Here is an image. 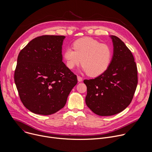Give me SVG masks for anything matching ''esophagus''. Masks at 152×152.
<instances>
[{"label":"esophagus","mask_w":152,"mask_h":152,"mask_svg":"<svg viewBox=\"0 0 152 152\" xmlns=\"http://www.w3.org/2000/svg\"><path fill=\"white\" fill-rule=\"evenodd\" d=\"M77 80L78 82H82V77L79 76H77Z\"/></svg>","instance_id":"esophagus-1"}]
</instances>
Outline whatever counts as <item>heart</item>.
I'll return each mask as SVG.
<instances>
[{"mask_svg": "<svg viewBox=\"0 0 152 152\" xmlns=\"http://www.w3.org/2000/svg\"><path fill=\"white\" fill-rule=\"evenodd\" d=\"M73 49L68 48L64 51L63 58L66 66L73 69L82 62V70L90 76L103 73L109 67L112 58L111 48L90 37L77 39Z\"/></svg>", "mask_w": 152, "mask_h": 152, "instance_id": "1", "label": "heart"}]
</instances>
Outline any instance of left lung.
Here are the masks:
<instances>
[{"instance_id":"1","label":"left lung","mask_w":152,"mask_h":152,"mask_svg":"<svg viewBox=\"0 0 152 152\" xmlns=\"http://www.w3.org/2000/svg\"><path fill=\"white\" fill-rule=\"evenodd\" d=\"M113 55L107 69L93 79H85V103L100 116L117 114L131 103L138 83L137 67L134 56L117 37L110 35Z\"/></svg>"}]
</instances>
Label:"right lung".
I'll return each mask as SVG.
<instances>
[{"mask_svg":"<svg viewBox=\"0 0 152 152\" xmlns=\"http://www.w3.org/2000/svg\"><path fill=\"white\" fill-rule=\"evenodd\" d=\"M65 38L37 37L18 54L15 83L21 101L34 114L48 115L59 111L77 83V76L62 62Z\"/></svg>","mask_w":152,"mask_h":152,"instance_id":"1","label":"right lung"}]
</instances>
